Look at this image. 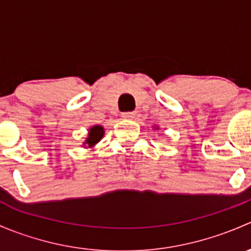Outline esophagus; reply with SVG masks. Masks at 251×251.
Here are the masks:
<instances>
[{"instance_id":"obj_1","label":"esophagus","mask_w":251,"mask_h":251,"mask_svg":"<svg viewBox=\"0 0 251 251\" xmlns=\"http://www.w3.org/2000/svg\"><path fill=\"white\" fill-rule=\"evenodd\" d=\"M121 116H123L124 119H132L133 116H135V113H133V111H126V113L121 114Z\"/></svg>"}]
</instances>
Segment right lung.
<instances>
[{
    "label": "right lung",
    "mask_w": 251,
    "mask_h": 251,
    "mask_svg": "<svg viewBox=\"0 0 251 251\" xmlns=\"http://www.w3.org/2000/svg\"><path fill=\"white\" fill-rule=\"evenodd\" d=\"M103 135H104V130H103L102 126H93L92 128H90L88 137L85 143L88 144V147L95 146L96 143H98V142L102 140Z\"/></svg>",
    "instance_id": "right-lung-1"
}]
</instances>
